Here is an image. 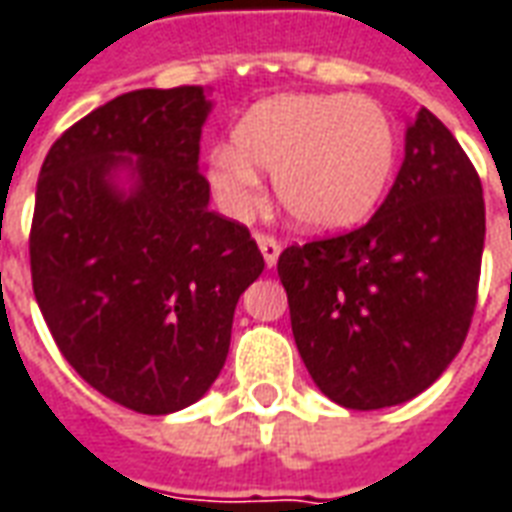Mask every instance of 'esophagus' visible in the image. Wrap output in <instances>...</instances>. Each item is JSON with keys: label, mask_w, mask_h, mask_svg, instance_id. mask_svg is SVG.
<instances>
[{"label": "esophagus", "mask_w": 512, "mask_h": 512, "mask_svg": "<svg viewBox=\"0 0 512 512\" xmlns=\"http://www.w3.org/2000/svg\"><path fill=\"white\" fill-rule=\"evenodd\" d=\"M257 246H260V252H263V260H266L268 268L276 266V260H279V252H282V244L276 241L274 236H257Z\"/></svg>", "instance_id": "esophagus-1"}]
</instances>
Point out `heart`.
Segmentation results:
<instances>
[{
	"instance_id": "heart-1",
	"label": "heart",
	"mask_w": 512,
	"mask_h": 512,
	"mask_svg": "<svg viewBox=\"0 0 512 512\" xmlns=\"http://www.w3.org/2000/svg\"><path fill=\"white\" fill-rule=\"evenodd\" d=\"M396 130L363 94H282L257 102L211 151L208 181L230 214L252 211L263 170L304 230L336 233L372 217L396 168Z\"/></svg>"
}]
</instances>
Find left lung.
<instances>
[{
    "label": "left lung",
    "mask_w": 512,
    "mask_h": 512,
    "mask_svg": "<svg viewBox=\"0 0 512 512\" xmlns=\"http://www.w3.org/2000/svg\"><path fill=\"white\" fill-rule=\"evenodd\" d=\"M483 238L478 173L453 132L420 108L377 214L279 255L295 347L314 385L347 410L404 404L434 385L467 339Z\"/></svg>",
    "instance_id": "1"
}]
</instances>
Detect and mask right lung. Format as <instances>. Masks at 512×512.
Returning a JSON list of instances; mask_svg holds the SVG:
<instances>
[{
    "instance_id": "right-lung-1",
    "label": "right lung",
    "mask_w": 512,
    "mask_h": 512,
    "mask_svg": "<svg viewBox=\"0 0 512 512\" xmlns=\"http://www.w3.org/2000/svg\"><path fill=\"white\" fill-rule=\"evenodd\" d=\"M208 113L203 86L121 94L56 140L37 181L29 257L48 331L94 391L143 415L206 396L266 266L208 208Z\"/></svg>"
}]
</instances>
